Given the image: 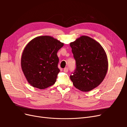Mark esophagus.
<instances>
[{"mask_svg": "<svg viewBox=\"0 0 127 127\" xmlns=\"http://www.w3.org/2000/svg\"><path fill=\"white\" fill-rule=\"evenodd\" d=\"M64 72H67L68 71V67H65V68H64Z\"/></svg>", "mask_w": 127, "mask_h": 127, "instance_id": "obj_1", "label": "esophagus"}]
</instances>
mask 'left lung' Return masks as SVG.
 Masks as SVG:
<instances>
[{"label": "left lung", "instance_id": "left-lung-1", "mask_svg": "<svg viewBox=\"0 0 127 127\" xmlns=\"http://www.w3.org/2000/svg\"><path fill=\"white\" fill-rule=\"evenodd\" d=\"M70 46L76 60V69L70 78L74 86L88 92L98 86L104 79L108 60L101 45L90 37L82 36Z\"/></svg>", "mask_w": 127, "mask_h": 127}]
</instances>
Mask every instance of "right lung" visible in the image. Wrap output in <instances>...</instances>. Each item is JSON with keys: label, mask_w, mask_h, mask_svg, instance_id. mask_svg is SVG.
Returning <instances> with one entry per match:
<instances>
[{"label": "right lung", "mask_w": 127, "mask_h": 127, "mask_svg": "<svg viewBox=\"0 0 127 127\" xmlns=\"http://www.w3.org/2000/svg\"><path fill=\"white\" fill-rule=\"evenodd\" d=\"M64 43L50 36L34 38L22 53L21 67L31 85L42 90L54 84L60 71L57 55Z\"/></svg>", "instance_id": "right-lung-1"}]
</instances>
